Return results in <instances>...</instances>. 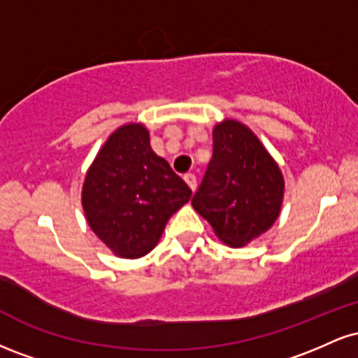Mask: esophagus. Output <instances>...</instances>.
Instances as JSON below:
<instances>
[{
    "label": "esophagus",
    "mask_w": 358,
    "mask_h": 358,
    "mask_svg": "<svg viewBox=\"0 0 358 358\" xmlns=\"http://www.w3.org/2000/svg\"><path fill=\"white\" fill-rule=\"evenodd\" d=\"M183 178H185V182L188 183V187H190L192 190H195V188H196V176L193 173H185Z\"/></svg>",
    "instance_id": "esophagus-1"
}]
</instances>
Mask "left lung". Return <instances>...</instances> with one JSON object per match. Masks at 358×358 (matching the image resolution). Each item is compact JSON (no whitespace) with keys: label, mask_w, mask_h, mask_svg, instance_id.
I'll return each mask as SVG.
<instances>
[{"label":"left lung","mask_w":358,"mask_h":358,"mask_svg":"<svg viewBox=\"0 0 358 358\" xmlns=\"http://www.w3.org/2000/svg\"><path fill=\"white\" fill-rule=\"evenodd\" d=\"M212 159L192 205L234 248L266 232L281 210L285 182L256 134L237 121L213 129Z\"/></svg>","instance_id":"obj_1"}]
</instances>
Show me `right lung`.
Returning a JSON list of instances; mask_svg holds the SVG:
<instances>
[{"mask_svg":"<svg viewBox=\"0 0 358 358\" xmlns=\"http://www.w3.org/2000/svg\"><path fill=\"white\" fill-rule=\"evenodd\" d=\"M190 196L188 185L151 150L146 127L127 124L110 134L89 168L82 205L110 250L136 259L158 244L168 219Z\"/></svg>","mask_w":358,"mask_h":358,"instance_id":"obj_1","label":"right lung"}]
</instances>
